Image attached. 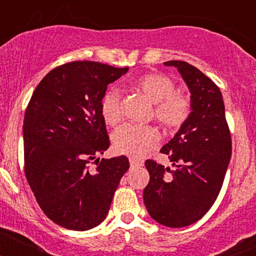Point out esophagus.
Segmentation results:
<instances>
[{
    "instance_id": "34e87169",
    "label": "esophagus",
    "mask_w": 256,
    "mask_h": 256,
    "mask_svg": "<svg viewBox=\"0 0 256 256\" xmlns=\"http://www.w3.org/2000/svg\"><path fill=\"white\" fill-rule=\"evenodd\" d=\"M130 166H136V165H141L142 162L137 158H130Z\"/></svg>"
}]
</instances>
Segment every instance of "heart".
<instances>
[{"label": "heart", "mask_w": 256, "mask_h": 256, "mask_svg": "<svg viewBox=\"0 0 256 256\" xmlns=\"http://www.w3.org/2000/svg\"><path fill=\"white\" fill-rule=\"evenodd\" d=\"M137 88L154 102V116L164 128L180 130L191 112L188 97L176 92L174 82L162 74H148L137 80ZM101 115L104 120L114 126L122 118V98L116 90H108L101 100ZM159 134L150 126L124 124L112 134V144L116 152L141 158L154 148Z\"/></svg>", "instance_id": "heart-1"}]
</instances>
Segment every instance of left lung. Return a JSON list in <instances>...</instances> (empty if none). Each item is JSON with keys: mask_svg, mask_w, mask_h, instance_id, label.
Here are the masks:
<instances>
[{"mask_svg": "<svg viewBox=\"0 0 256 256\" xmlns=\"http://www.w3.org/2000/svg\"><path fill=\"white\" fill-rule=\"evenodd\" d=\"M164 65L177 68L186 82L191 112L162 148L174 170L154 160L144 162L150 182L144 190V202L158 223L180 228L202 218L216 202L232 155V140L218 86L188 62L172 60Z\"/></svg>", "mask_w": 256, "mask_h": 256, "instance_id": "left-lung-1", "label": "left lung"}]
</instances>
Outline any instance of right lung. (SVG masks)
I'll use <instances>...</instances> for the list:
<instances>
[{
	"label": "right lung",
	"mask_w": 256,
	"mask_h": 256,
	"mask_svg": "<svg viewBox=\"0 0 256 256\" xmlns=\"http://www.w3.org/2000/svg\"><path fill=\"white\" fill-rule=\"evenodd\" d=\"M126 72L73 61L52 69L32 94L22 126L24 170L40 209L61 227L87 230L100 224L130 168L124 155L97 158L110 146L101 100L108 84Z\"/></svg>",
	"instance_id": "add662e5"
}]
</instances>
